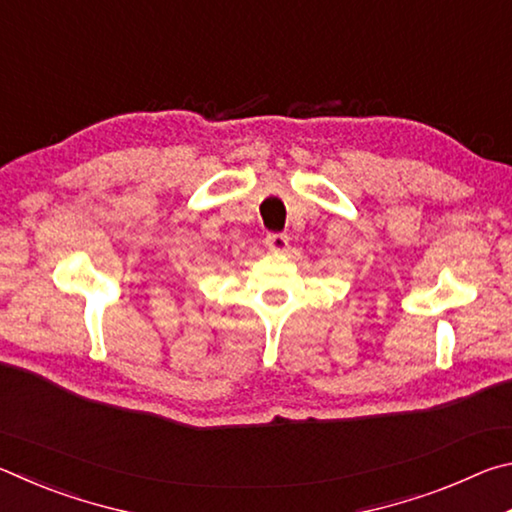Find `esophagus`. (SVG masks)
Here are the masks:
<instances>
[{"label": "esophagus", "mask_w": 512, "mask_h": 512, "mask_svg": "<svg viewBox=\"0 0 512 512\" xmlns=\"http://www.w3.org/2000/svg\"><path fill=\"white\" fill-rule=\"evenodd\" d=\"M266 246L273 253H282V250L289 248V237L284 232H268L266 235Z\"/></svg>", "instance_id": "34e87169"}]
</instances>
